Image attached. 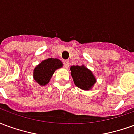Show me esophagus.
I'll return each mask as SVG.
<instances>
[{
  "mask_svg": "<svg viewBox=\"0 0 134 134\" xmlns=\"http://www.w3.org/2000/svg\"><path fill=\"white\" fill-rule=\"evenodd\" d=\"M69 65H70V62L68 61V60L64 61V66L65 68H67V67H69Z\"/></svg>",
  "mask_w": 134,
  "mask_h": 134,
  "instance_id": "obj_1",
  "label": "esophagus"
}]
</instances>
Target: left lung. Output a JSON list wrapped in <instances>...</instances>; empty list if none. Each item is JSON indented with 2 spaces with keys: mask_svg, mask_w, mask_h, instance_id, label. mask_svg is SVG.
<instances>
[{
  "mask_svg": "<svg viewBox=\"0 0 134 134\" xmlns=\"http://www.w3.org/2000/svg\"><path fill=\"white\" fill-rule=\"evenodd\" d=\"M70 71L74 83L81 90H89L96 84V78L93 72L84 64L71 66Z\"/></svg>",
  "mask_w": 134,
  "mask_h": 134,
  "instance_id": "8db88e82",
  "label": "left lung"
}]
</instances>
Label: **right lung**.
<instances>
[{
  "label": "right lung",
  "mask_w": 134,
  "mask_h": 134,
  "mask_svg": "<svg viewBox=\"0 0 134 134\" xmlns=\"http://www.w3.org/2000/svg\"><path fill=\"white\" fill-rule=\"evenodd\" d=\"M63 66L62 62L57 58H49L43 60L36 65L33 72V77L38 85L41 86L47 85L54 73L57 69Z\"/></svg>",
  "instance_id": "1"
}]
</instances>
